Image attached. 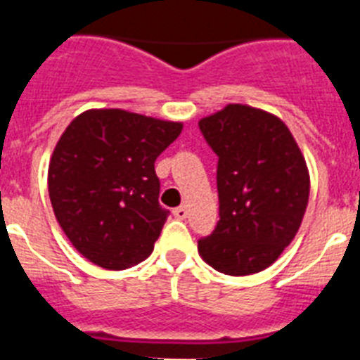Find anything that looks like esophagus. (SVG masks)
Segmentation results:
<instances>
[{
	"mask_svg": "<svg viewBox=\"0 0 360 360\" xmlns=\"http://www.w3.org/2000/svg\"><path fill=\"white\" fill-rule=\"evenodd\" d=\"M186 214H188V207H186V205H181V207L174 209L175 219L183 220V219H186Z\"/></svg>",
	"mask_w": 360,
	"mask_h": 360,
	"instance_id": "1",
	"label": "esophagus"
}]
</instances>
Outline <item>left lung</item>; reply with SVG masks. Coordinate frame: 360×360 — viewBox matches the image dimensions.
<instances>
[{
	"label": "left lung",
	"instance_id": "obj_1",
	"mask_svg": "<svg viewBox=\"0 0 360 360\" xmlns=\"http://www.w3.org/2000/svg\"><path fill=\"white\" fill-rule=\"evenodd\" d=\"M217 157L220 220L198 240L203 262L230 276L273 265L301 228L310 196L307 160L276 115L228 104L200 120Z\"/></svg>",
	"mask_w": 360,
	"mask_h": 360
}]
</instances>
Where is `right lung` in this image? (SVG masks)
<instances>
[{
	"instance_id": "right-lung-1",
	"label": "right lung",
	"mask_w": 360,
	"mask_h": 360,
	"mask_svg": "<svg viewBox=\"0 0 360 360\" xmlns=\"http://www.w3.org/2000/svg\"><path fill=\"white\" fill-rule=\"evenodd\" d=\"M183 123L120 108L70 121L48 166V194L61 230L98 267L123 271L155 248L169 211L158 203L155 160Z\"/></svg>"
}]
</instances>
